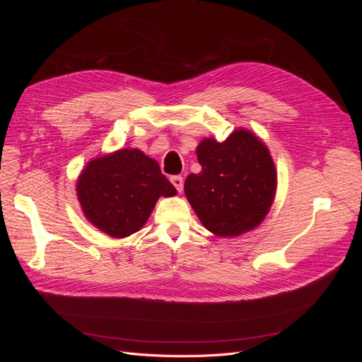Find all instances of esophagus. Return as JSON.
<instances>
[{"mask_svg":"<svg viewBox=\"0 0 362 362\" xmlns=\"http://www.w3.org/2000/svg\"><path fill=\"white\" fill-rule=\"evenodd\" d=\"M170 182L173 184V187L177 189L180 193L182 192V187H184L182 177H180V175H175V177H172V178H170Z\"/></svg>","mask_w":362,"mask_h":362,"instance_id":"34e87169","label":"esophagus"}]
</instances>
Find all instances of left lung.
<instances>
[{
	"instance_id": "8db88e82",
	"label": "left lung",
	"mask_w": 362,
	"mask_h": 362,
	"mask_svg": "<svg viewBox=\"0 0 362 362\" xmlns=\"http://www.w3.org/2000/svg\"><path fill=\"white\" fill-rule=\"evenodd\" d=\"M202 166L184 182L187 201L217 237H237L257 228L276 193V169L267 146L238 128L223 141L204 139L196 148Z\"/></svg>"
}]
</instances>
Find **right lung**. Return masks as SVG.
<instances>
[{"mask_svg":"<svg viewBox=\"0 0 362 362\" xmlns=\"http://www.w3.org/2000/svg\"><path fill=\"white\" fill-rule=\"evenodd\" d=\"M175 194L177 190L158 163L131 148L89 161L76 181V196L86 218L115 238L137 233L160 196Z\"/></svg>","mask_w":362,"mask_h":362,"instance_id":"1","label":"right lung"}]
</instances>
